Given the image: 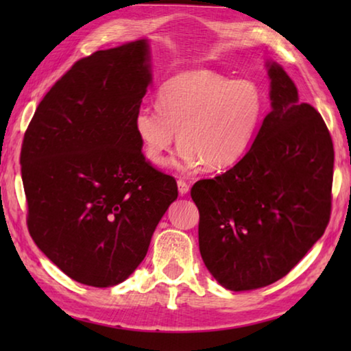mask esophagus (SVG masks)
<instances>
[{"instance_id": "1", "label": "esophagus", "mask_w": 351, "mask_h": 351, "mask_svg": "<svg viewBox=\"0 0 351 351\" xmlns=\"http://www.w3.org/2000/svg\"><path fill=\"white\" fill-rule=\"evenodd\" d=\"M189 190H190V186L186 181L178 180V192H180V195H187Z\"/></svg>"}]
</instances>
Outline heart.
I'll return each mask as SVG.
<instances>
[{"label":"heart","mask_w":351,"mask_h":351,"mask_svg":"<svg viewBox=\"0 0 351 351\" xmlns=\"http://www.w3.org/2000/svg\"><path fill=\"white\" fill-rule=\"evenodd\" d=\"M156 106L136 110L133 133L152 164H162L180 139V169L204 164L223 170L234 165L251 148L265 114L257 83L230 80L210 69L171 75L158 90Z\"/></svg>","instance_id":"b5f03b06"}]
</instances>
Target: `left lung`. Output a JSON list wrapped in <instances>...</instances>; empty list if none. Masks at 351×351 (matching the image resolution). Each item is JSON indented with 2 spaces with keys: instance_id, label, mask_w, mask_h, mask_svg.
Returning <instances> with one entry per match:
<instances>
[{
  "instance_id": "left-lung-1",
  "label": "left lung",
  "mask_w": 351,
  "mask_h": 351,
  "mask_svg": "<svg viewBox=\"0 0 351 351\" xmlns=\"http://www.w3.org/2000/svg\"><path fill=\"white\" fill-rule=\"evenodd\" d=\"M271 111L247 153L192 187L206 268L230 291L280 280L324 235L335 150L322 116L300 104L291 77L266 62Z\"/></svg>"
}]
</instances>
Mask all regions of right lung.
<instances>
[{
  "label": "right lung",
  "mask_w": 351,
  "mask_h": 351,
  "mask_svg": "<svg viewBox=\"0 0 351 351\" xmlns=\"http://www.w3.org/2000/svg\"><path fill=\"white\" fill-rule=\"evenodd\" d=\"M150 83L147 38L94 52L51 88L23 139L29 234L88 287L132 276L178 198L175 178L145 161L132 128Z\"/></svg>",
  "instance_id": "obj_1"
}]
</instances>
